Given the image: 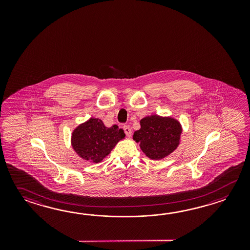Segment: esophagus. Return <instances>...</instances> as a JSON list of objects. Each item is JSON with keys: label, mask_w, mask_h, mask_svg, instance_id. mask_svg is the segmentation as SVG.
<instances>
[{"label": "esophagus", "mask_w": 250, "mask_h": 250, "mask_svg": "<svg viewBox=\"0 0 250 250\" xmlns=\"http://www.w3.org/2000/svg\"><path fill=\"white\" fill-rule=\"evenodd\" d=\"M123 129H124V132L126 133L127 138H130V137H131V135H132V132H131L130 127L125 125V126H123Z\"/></svg>", "instance_id": "esophagus-1"}]
</instances>
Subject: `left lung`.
Masks as SVG:
<instances>
[{"label":"left lung","instance_id":"left-lung-1","mask_svg":"<svg viewBox=\"0 0 250 250\" xmlns=\"http://www.w3.org/2000/svg\"><path fill=\"white\" fill-rule=\"evenodd\" d=\"M181 132V123L174 118L154 114L140 121V128L134 132L133 139L148 158L161 160L179 146Z\"/></svg>","mask_w":250,"mask_h":250}]
</instances>
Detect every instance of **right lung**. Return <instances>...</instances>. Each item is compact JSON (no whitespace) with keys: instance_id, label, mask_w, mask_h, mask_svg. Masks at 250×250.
<instances>
[{"instance_id":"right-lung-1","label":"right lung","mask_w":250,"mask_h":250,"mask_svg":"<svg viewBox=\"0 0 250 250\" xmlns=\"http://www.w3.org/2000/svg\"><path fill=\"white\" fill-rule=\"evenodd\" d=\"M125 133L117 125L107 127L102 120L90 118L81 123L71 134V146L82 159L98 164L111 153Z\"/></svg>"}]
</instances>
